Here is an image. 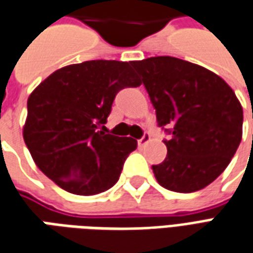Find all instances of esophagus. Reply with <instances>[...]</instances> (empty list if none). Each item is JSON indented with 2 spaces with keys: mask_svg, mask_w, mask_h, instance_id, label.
I'll return each instance as SVG.
<instances>
[{
  "mask_svg": "<svg viewBox=\"0 0 253 253\" xmlns=\"http://www.w3.org/2000/svg\"><path fill=\"white\" fill-rule=\"evenodd\" d=\"M149 141H150V134H149V132H145V134L142 135L141 139H138V145L145 146Z\"/></svg>",
  "mask_w": 253,
  "mask_h": 253,
  "instance_id": "34e87169",
  "label": "esophagus"
}]
</instances>
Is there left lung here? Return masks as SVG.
<instances>
[{"mask_svg": "<svg viewBox=\"0 0 253 253\" xmlns=\"http://www.w3.org/2000/svg\"><path fill=\"white\" fill-rule=\"evenodd\" d=\"M131 65L150 96L168 155L153 165L161 186L192 193L213 182L231 162L243 135V107L212 71L171 56Z\"/></svg>", "mask_w": 253, "mask_h": 253, "instance_id": "1", "label": "left lung"}]
</instances>
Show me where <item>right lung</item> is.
Segmentation results:
<instances>
[{
  "label": "right lung",
  "instance_id": "1",
  "mask_svg": "<svg viewBox=\"0 0 253 253\" xmlns=\"http://www.w3.org/2000/svg\"><path fill=\"white\" fill-rule=\"evenodd\" d=\"M138 85L130 63L117 60L84 61L49 75L28 98L24 126L37 168L69 193L92 196L112 188L136 141L106 134L104 125L117 93Z\"/></svg>",
  "mask_w": 253,
  "mask_h": 253
}]
</instances>
